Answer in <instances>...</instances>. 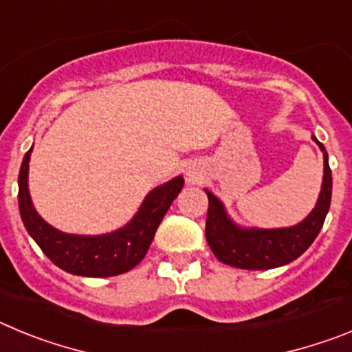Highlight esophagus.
Wrapping results in <instances>:
<instances>
[{
	"mask_svg": "<svg viewBox=\"0 0 352 352\" xmlns=\"http://www.w3.org/2000/svg\"><path fill=\"white\" fill-rule=\"evenodd\" d=\"M186 176H188V182H197V174L192 173V170H188V174H186Z\"/></svg>",
	"mask_w": 352,
	"mask_h": 352,
	"instance_id": "esophagus-1",
	"label": "esophagus"
}]
</instances>
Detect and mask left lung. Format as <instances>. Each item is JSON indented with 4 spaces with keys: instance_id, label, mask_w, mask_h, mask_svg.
<instances>
[{
    "instance_id": "8db88e82",
    "label": "left lung",
    "mask_w": 352,
    "mask_h": 352,
    "mask_svg": "<svg viewBox=\"0 0 352 352\" xmlns=\"http://www.w3.org/2000/svg\"><path fill=\"white\" fill-rule=\"evenodd\" d=\"M314 141L324 151V178L316 208L298 226L287 229H239L229 220L219 199L206 190V241L220 263L241 270H272L298 259L312 245L331 203L328 153L316 138Z\"/></svg>"
}]
</instances>
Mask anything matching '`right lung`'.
Instances as JSON below:
<instances>
[{
  "mask_svg": "<svg viewBox=\"0 0 352 352\" xmlns=\"http://www.w3.org/2000/svg\"><path fill=\"white\" fill-rule=\"evenodd\" d=\"M31 149L24 155L19 173V210L28 232L43 254L72 275L114 276L135 268L144 259L164 214L183 188L182 176L149 192L132 222L120 231L102 236L65 234L40 219L31 203L28 190Z\"/></svg>",
  "mask_w": 352,
  "mask_h": 352,
  "instance_id": "1",
  "label": "right lung"
}]
</instances>
